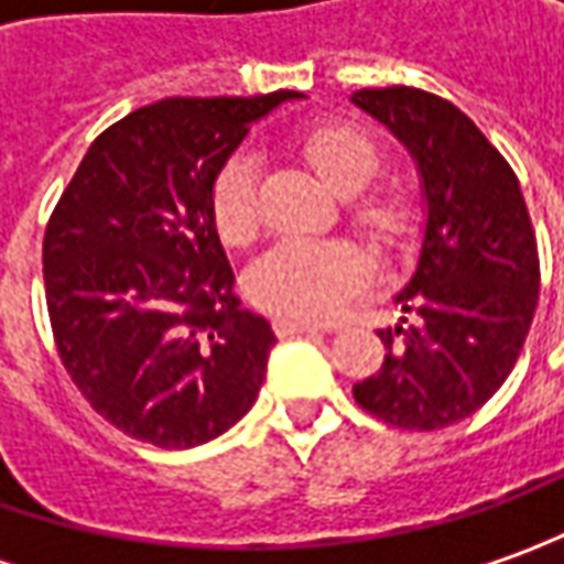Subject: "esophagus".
<instances>
[{"label":"esophagus","mask_w":564,"mask_h":564,"mask_svg":"<svg viewBox=\"0 0 564 564\" xmlns=\"http://www.w3.org/2000/svg\"><path fill=\"white\" fill-rule=\"evenodd\" d=\"M274 330L278 337H290V334H315V330H330L327 324H318V321H302V318H274Z\"/></svg>","instance_id":"34e87169"}]
</instances>
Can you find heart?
Listing matches in <instances>:
<instances>
[{"label":"heart","mask_w":564,"mask_h":564,"mask_svg":"<svg viewBox=\"0 0 564 564\" xmlns=\"http://www.w3.org/2000/svg\"><path fill=\"white\" fill-rule=\"evenodd\" d=\"M300 155L346 203L349 221L371 243L393 249L412 230V203L399 186H371L380 147L349 121H318L296 140ZM262 171L252 152L230 155L212 186V218L227 246H249L262 230ZM371 256L352 240H283L249 271V296L286 318H334L371 283Z\"/></svg>","instance_id":"1"}]
</instances>
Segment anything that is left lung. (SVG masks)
Listing matches in <instances>:
<instances>
[{
    "label": "left lung",
    "instance_id": "1",
    "mask_svg": "<svg viewBox=\"0 0 564 564\" xmlns=\"http://www.w3.org/2000/svg\"><path fill=\"white\" fill-rule=\"evenodd\" d=\"M421 171L427 227L397 293L409 318L378 330L387 356L352 387L365 412L402 431H440L506 383L531 330L540 259L518 177L453 102L415 87L359 89Z\"/></svg>",
    "mask_w": 564,
    "mask_h": 564
}]
</instances>
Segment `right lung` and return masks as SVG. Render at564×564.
Instances as JSON below:
<instances>
[{"label":"right lung","instance_id":"right-lung-1","mask_svg":"<svg viewBox=\"0 0 564 564\" xmlns=\"http://www.w3.org/2000/svg\"><path fill=\"white\" fill-rule=\"evenodd\" d=\"M302 93L162 99L102 130L43 237L58 359L87 402L162 449L252 409L274 330L234 290L212 186L249 124Z\"/></svg>","mask_w":564,"mask_h":564}]
</instances>
